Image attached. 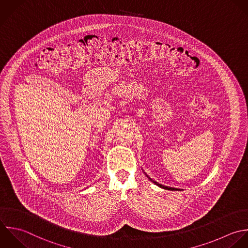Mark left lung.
<instances>
[{
    "label": "left lung",
    "instance_id": "left-lung-1",
    "mask_svg": "<svg viewBox=\"0 0 248 248\" xmlns=\"http://www.w3.org/2000/svg\"><path fill=\"white\" fill-rule=\"evenodd\" d=\"M154 184H155L156 186H158L159 187H161V188H164V189H168V190H180V189H178V188H174V187H169V186H162V185H160V184H157L156 182H155L154 180H152V179H150Z\"/></svg>",
    "mask_w": 248,
    "mask_h": 248
}]
</instances>
